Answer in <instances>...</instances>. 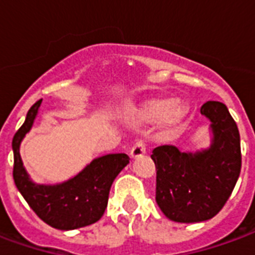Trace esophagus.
Returning <instances> with one entry per match:
<instances>
[{"mask_svg": "<svg viewBox=\"0 0 255 255\" xmlns=\"http://www.w3.org/2000/svg\"><path fill=\"white\" fill-rule=\"evenodd\" d=\"M144 154H146V147H144V143L143 142L135 143L132 148H131V151H129L131 159H136V158L144 155Z\"/></svg>", "mask_w": 255, "mask_h": 255, "instance_id": "34e87169", "label": "esophagus"}]
</instances>
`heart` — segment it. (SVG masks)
I'll list each match as a JSON object with an SVG mask.
<instances>
[{"label": "heart", "instance_id": "b5f03b06", "mask_svg": "<svg viewBox=\"0 0 255 255\" xmlns=\"http://www.w3.org/2000/svg\"><path fill=\"white\" fill-rule=\"evenodd\" d=\"M189 111L186 100L171 99L169 96H152L131 107L128 118L137 126L158 123V135L169 137L184 124Z\"/></svg>", "mask_w": 255, "mask_h": 255}]
</instances>
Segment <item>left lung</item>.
<instances>
[{
    "label": "left lung",
    "mask_w": 255,
    "mask_h": 255,
    "mask_svg": "<svg viewBox=\"0 0 255 255\" xmlns=\"http://www.w3.org/2000/svg\"><path fill=\"white\" fill-rule=\"evenodd\" d=\"M201 115L209 120L211 143L199 151L159 146L152 151L156 167V204L177 223H199L223 208L238 181L242 155L237 123L227 107L208 101Z\"/></svg>",
    "instance_id": "8db88e82"
}]
</instances>
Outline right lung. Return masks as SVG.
Segmentation results:
<instances>
[{
  "mask_svg": "<svg viewBox=\"0 0 255 255\" xmlns=\"http://www.w3.org/2000/svg\"><path fill=\"white\" fill-rule=\"evenodd\" d=\"M41 100L28 111L25 122L13 137V178L17 189L33 212L56 230H75L96 223L108 205L109 190L120 171L129 163L126 154L94 158L84 169L59 184H36L24 167L20 146L36 119Z\"/></svg>",
  "mask_w": 255,
  "mask_h": 255,
  "instance_id": "1",
  "label": "right lung"
}]
</instances>
